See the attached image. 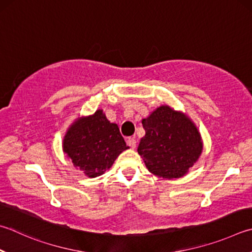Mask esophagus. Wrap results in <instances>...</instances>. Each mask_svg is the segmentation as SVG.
<instances>
[{"label": "esophagus", "mask_w": 252, "mask_h": 252, "mask_svg": "<svg viewBox=\"0 0 252 252\" xmlns=\"http://www.w3.org/2000/svg\"><path fill=\"white\" fill-rule=\"evenodd\" d=\"M126 144L129 145L131 149H135L136 148V140L134 138H127Z\"/></svg>", "instance_id": "esophagus-1"}]
</instances>
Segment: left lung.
Instances as JSON below:
<instances>
[{
    "mask_svg": "<svg viewBox=\"0 0 252 252\" xmlns=\"http://www.w3.org/2000/svg\"><path fill=\"white\" fill-rule=\"evenodd\" d=\"M142 125L145 135L138 153L154 175L166 180L183 177L202 155V135L186 113L162 104L143 119Z\"/></svg>",
    "mask_w": 252,
    "mask_h": 252,
    "instance_id": "left-lung-1",
    "label": "left lung"
}]
</instances>
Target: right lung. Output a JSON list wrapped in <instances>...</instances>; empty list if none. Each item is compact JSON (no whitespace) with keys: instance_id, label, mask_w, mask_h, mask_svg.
I'll return each instance as SVG.
<instances>
[{"instance_id":"add662e5","label":"right lung","mask_w":252,"mask_h":252,"mask_svg":"<svg viewBox=\"0 0 252 252\" xmlns=\"http://www.w3.org/2000/svg\"><path fill=\"white\" fill-rule=\"evenodd\" d=\"M127 149L118 126L108 120L102 109L77 118L63 140V152L88 177L102 175Z\"/></svg>"}]
</instances>
